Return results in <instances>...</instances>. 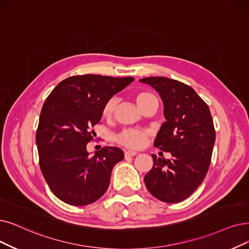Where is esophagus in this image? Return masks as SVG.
I'll use <instances>...</instances> for the list:
<instances>
[{
  "label": "esophagus",
  "mask_w": 249,
  "mask_h": 249,
  "mask_svg": "<svg viewBox=\"0 0 249 249\" xmlns=\"http://www.w3.org/2000/svg\"><path fill=\"white\" fill-rule=\"evenodd\" d=\"M137 155V152L136 151H133V150H126L124 152V156L125 157H130V156H135Z\"/></svg>",
  "instance_id": "obj_1"
}]
</instances>
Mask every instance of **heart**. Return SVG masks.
<instances>
[{"label":"heart","mask_w":249,"mask_h":249,"mask_svg":"<svg viewBox=\"0 0 249 249\" xmlns=\"http://www.w3.org/2000/svg\"><path fill=\"white\" fill-rule=\"evenodd\" d=\"M156 98L152 93L150 92H141L136 96V101L139 107H143L149 100ZM117 103L116 98H111L106 102V104L103 107V115L105 117L111 116L115 110ZM148 132L137 130V128H124L116 136V141L125 147L133 148V149H139L145 145L147 141Z\"/></svg>","instance_id":"1"}]
</instances>
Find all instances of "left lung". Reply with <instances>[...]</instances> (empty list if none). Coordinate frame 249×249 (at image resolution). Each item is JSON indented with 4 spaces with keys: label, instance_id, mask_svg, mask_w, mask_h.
Listing matches in <instances>:
<instances>
[{
    "label": "left lung",
    "instance_id": "left-lung-1",
    "mask_svg": "<svg viewBox=\"0 0 249 249\" xmlns=\"http://www.w3.org/2000/svg\"><path fill=\"white\" fill-rule=\"evenodd\" d=\"M163 102L166 121L154 146L172 158H157L144 177L145 185L157 199L167 203L185 200L201 185L210 167L215 131L207 104L190 86L163 76L141 78Z\"/></svg>",
    "mask_w": 249,
    "mask_h": 249
}]
</instances>
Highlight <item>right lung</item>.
Returning <instances> with one entry per match:
<instances>
[{
    "label": "right lung",
    "instance_id": "1",
    "mask_svg": "<svg viewBox=\"0 0 249 249\" xmlns=\"http://www.w3.org/2000/svg\"><path fill=\"white\" fill-rule=\"evenodd\" d=\"M134 77L75 75L59 83L39 115L36 146L39 167L56 197L75 206L98 200L110 183L113 166L124 159L117 147H103L93 156L87 144L103 107Z\"/></svg>",
    "mask_w": 249,
    "mask_h": 249
}]
</instances>
